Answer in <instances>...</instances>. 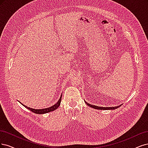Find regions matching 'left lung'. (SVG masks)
<instances>
[{
	"instance_id": "8db88e82",
	"label": "left lung",
	"mask_w": 148,
	"mask_h": 148,
	"mask_svg": "<svg viewBox=\"0 0 148 148\" xmlns=\"http://www.w3.org/2000/svg\"><path fill=\"white\" fill-rule=\"evenodd\" d=\"M85 103L87 104V105H88V106L91 107L93 109H99V110H113V109H117L118 108L120 107L122 104H121V105L119 106H115V107H100V106H95V105H93V104H90L89 103H88L87 102H86L85 101Z\"/></svg>"
}]
</instances>
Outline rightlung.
Returning a JSON list of instances; mask_svg holds the SVG:
<instances>
[{"label":"right lung","mask_w":148,"mask_h":148,"mask_svg":"<svg viewBox=\"0 0 148 148\" xmlns=\"http://www.w3.org/2000/svg\"><path fill=\"white\" fill-rule=\"evenodd\" d=\"M61 97H62V95H61V97L59 99V100L58 101L56 102V104H55L54 105H53L51 107H49V108H44V109H33V108H29L27 107L25 105H24L23 104H22L21 102H20L22 105H23V106H25V108H26L27 109H29V110H30L31 111H32V112L34 113H36V114H45V113H48V112H50L51 111H55V109H56L57 108H58L60 105V103H61Z\"/></svg>","instance_id":"1"}]
</instances>
